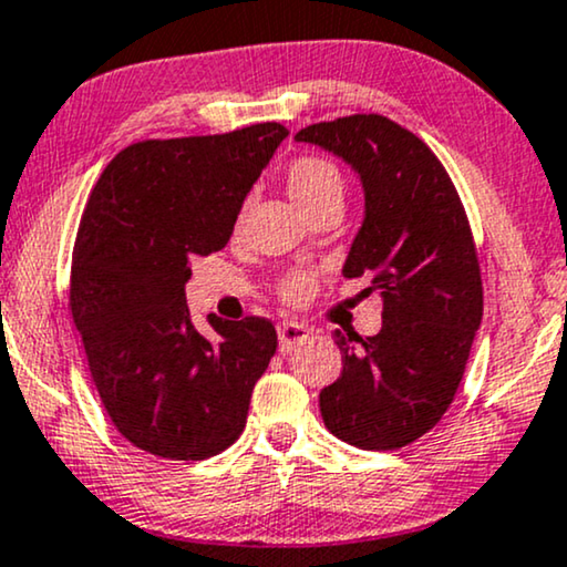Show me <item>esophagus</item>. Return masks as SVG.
Segmentation results:
<instances>
[{"mask_svg": "<svg viewBox=\"0 0 567 567\" xmlns=\"http://www.w3.org/2000/svg\"><path fill=\"white\" fill-rule=\"evenodd\" d=\"M277 340L279 350H292L303 346L306 340H311V329L306 324H298V321H282V324L277 327Z\"/></svg>", "mask_w": 567, "mask_h": 567, "instance_id": "34e87169", "label": "esophagus"}]
</instances>
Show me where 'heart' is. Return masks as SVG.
I'll list each match as a JSON object with an SVG mask.
<instances>
[{"label":"heart","instance_id":"obj_1","mask_svg":"<svg viewBox=\"0 0 567 567\" xmlns=\"http://www.w3.org/2000/svg\"><path fill=\"white\" fill-rule=\"evenodd\" d=\"M285 188H288L290 198L300 206V212L311 214L319 206L332 204L346 196V181H342V172L337 169V164L321 156H298L290 162V167L285 169ZM313 282L306 275H292L285 279L282 292L288 300H303L311 296Z\"/></svg>","mask_w":567,"mask_h":567}]
</instances>
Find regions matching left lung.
I'll list each match as a JSON object with an SVG mask.
<instances>
[{
  "label": "left lung",
  "instance_id": "1",
  "mask_svg": "<svg viewBox=\"0 0 567 567\" xmlns=\"http://www.w3.org/2000/svg\"><path fill=\"white\" fill-rule=\"evenodd\" d=\"M296 141L332 152L361 177L363 221L342 275L371 277L384 300L374 337L334 332L342 374L321 390L337 440L395 450L453 403L482 324V275L450 175L419 135L382 114L308 125Z\"/></svg>",
  "mask_w": 567,
  "mask_h": 567
}]
</instances>
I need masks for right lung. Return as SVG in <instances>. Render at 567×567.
<instances>
[{"label":"right lung","mask_w":567,"mask_h":567,"mask_svg":"<svg viewBox=\"0 0 567 567\" xmlns=\"http://www.w3.org/2000/svg\"><path fill=\"white\" fill-rule=\"evenodd\" d=\"M288 127L143 141L99 177L73 250L70 311L112 424L169 461H204L238 440L254 384L277 350L269 319L193 327L196 256L230 240L243 200Z\"/></svg>","instance_id":"obj_1"}]
</instances>
